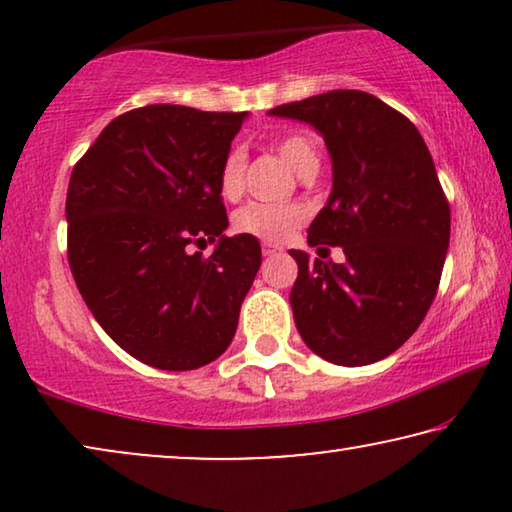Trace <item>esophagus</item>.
I'll return each mask as SVG.
<instances>
[{
  "label": "esophagus",
  "mask_w": 512,
  "mask_h": 512,
  "mask_svg": "<svg viewBox=\"0 0 512 512\" xmlns=\"http://www.w3.org/2000/svg\"><path fill=\"white\" fill-rule=\"evenodd\" d=\"M261 249H263V256H275L282 251V247H277V244H270V242H263Z\"/></svg>",
  "instance_id": "1"
}]
</instances>
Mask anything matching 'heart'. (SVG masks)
Listing matches in <instances>:
<instances>
[{"label":"heart","mask_w":512,"mask_h":512,"mask_svg":"<svg viewBox=\"0 0 512 512\" xmlns=\"http://www.w3.org/2000/svg\"><path fill=\"white\" fill-rule=\"evenodd\" d=\"M275 151L293 172L303 177L305 172L319 170V149L310 135L289 132L275 142ZM244 167L247 158L242 151H230L219 170V191L226 200H237L244 191ZM305 221V209L298 205H265L249 202L235 214L233 226L237 233L258 237L265 242H282Z\"/></svg>","instance_id":"obj_1"}]
</instances>
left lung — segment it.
<instances>
[{
    "label": "left lung",
    "mask_w": 512,
    "mask_h": 512,
    "mask_svg": "<svg viewBox=\"0 0 512 512\" xmlns=\"http://www.w3.org/2000/svg\"><path fill=\"white\" fill-rule=\"evenodd\" d=\"M270 114L324 137L333 191L307 242L345 251V263L289 251L300 338L338 366L387 359L429 312L450 244V205L431 153L408 118L363 90H331Z\"/></svg>",
    "instance_id": "8db88e82"
}]
</instances>
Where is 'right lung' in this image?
Wrapping results in <instances>:
<instances>
[{
    "label": "right lung",
    "mask_w": 512,
    "mask_h": 512,
    "mask_svg": "<svg viewBox=\"0 0 512 512\" xmlns=\"http://www.w3.org/2000/svg\"><path fill=\"white\" fill-rule=\"evenodd\" d=\"M242 114L149 104L118 116L74 165L67 258L111 340L160 370H195L226 352L261 244L226 237L219 170ZM217 242L209 259L193 246Z\"/></svg>",
    "instance_id": "add662e5"
}]
</instances>
